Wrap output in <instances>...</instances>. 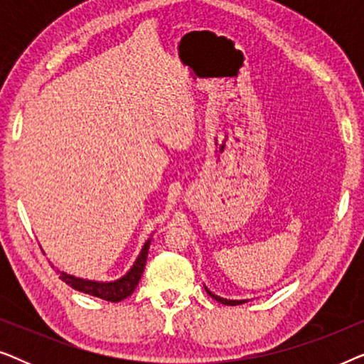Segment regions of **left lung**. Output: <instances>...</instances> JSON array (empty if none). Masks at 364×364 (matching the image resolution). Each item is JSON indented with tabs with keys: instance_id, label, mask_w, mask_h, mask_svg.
<instances>
[{
	"instance_id": "left-lung-1",
	"label": "left lung",
	"mask_w": 364,
	"mask_h": 364,
	"mask_svg": "<svg viewBox=\"0 0 364 364\" xmlns=\"http://www.w3.org/2000/svg\"><path fill=\"white\" fill-rule=\"evenodd\" d=\"M205 290H207V288H205ZM207 293H208V295H210L212 298H215V300H217L218 303H223V305H228V306H235V305H242V303H245V300H225V298H220V296L213 295V293L208 291V290H207Z\"/></svg>"
}]
</instances>
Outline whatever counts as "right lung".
<instances>
[{"mask_svg":"<svg viewBox=\"0 0 364 364\" xmlns=\"http://www.w3.org/2000/svg\"><path fill=\"white\" fill-rule=\"evenodd\" d=\"M149 245H151V240L146 242V245H144L141 255L137 257L134 267L127 272V275H124L121 278V280H116L111 283H99V282H91V280H82V278H76V277L68 275V273L58 270L59 278H61L64 283H68L69 287H73L74 290L87 293V295H92V296H97V298H101V300L117 303V301L124 300V298L131 296L134 290L137 288L139 280H141V277L144 273V267H146V262H147Z\"/></svg>","mask_w":364,"mask_h":364,"instance_id":"add662e5","label":"right lung"}]
</instances>
